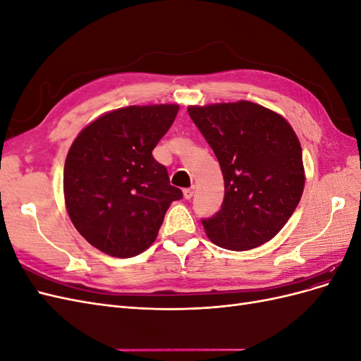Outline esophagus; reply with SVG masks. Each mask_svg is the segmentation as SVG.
<instances>
[{
  "label": "esophagus",
  "instance_id": "esophagus-1",
  "mask_svg": "<svg viewBox=\"0 0 361 361\" xmlns=\"http://www.w3.org/2000/svg\"><path fill=\"white\" fill-rule=\"evenodd\" d=\"M192 195H194V187H191V188H185V190H183V197L187 199V200H191V199H192Z\"/></svg>",
  "mask_w": 361,
  "mask_h": 361
}]
</instances>
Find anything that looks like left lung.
<instances>
[{
  "label": "left lung",
  "instance_id": "obj_1",
  "mask_svg": "<svg viewBox=\"0 0 361 361\" xmlns=\"http://www.w3.org/2000/svg\"><path fill=\"white\" fill-rule=\"evenodd\" d=\"M224 178L221 209L202 218L211 241L243 251L274 238L304 190L302 152L293 129L268 108L248 102L190 106Z\"/></svg>",
  "mask_w": 361,
  "mask_h": 361
}]
</instances>
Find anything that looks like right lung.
I'll list each match as a JSON object with an SVG mask.
<instances>
[{
  "label": "right lung",
  "instance_id": "1",
  "mask_svg": "<svg viewBox=\"0 0 361 361\" xmlns=\"http://www.w3.org/2000/svg\"><path fill=\"white\" fill-rule=\"evenodd\" d=\"M178 105L126 106L75 138L64 164V200L73 226L97 250L133 257L155 241L169 206L182 199L152 150Z\"/></svg>",
  "mask_w": 361,
  "mask_h": 361
}]
</instances>
